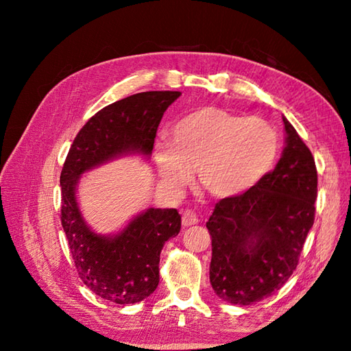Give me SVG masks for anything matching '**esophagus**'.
Listing matches in <instances>:
<instances>
[{
	"instance_id": "34e87169",
	"label": "esophagus",
	"mask_w": 351,
	"mask_h": 351,
	"mask_svg": "<svg viewBox=\"0 0 351 351\" xmlns=\"http://www.w3.org/2000/svg\"><path fill=\"white\" fill-rule=\"evenodd\" d=\"M198 223V217H197V213L195 212H192V210H184L182 212V224L186 226H193V224H197Z\"/></svg>"
}]
</instances>
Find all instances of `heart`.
<instances>
[{
  "instance_id": "heart-1",
  "label": "heart",
  "mask_w": 351,
  "mask_h": 351,
  "mask_svg": "<svg viewBox=\"0 0 351 351\" xmlns=\"http://www.w3.org/2000/svg\"><path fill=\"white\" fill-rule=\"evenodd\" d=\"M276 154L277 134L265 119L203 106L171 127L169 142L154 147V162L170 190L186 186L195 169L201 189L217 198H232L268 173Z\"/></svg>"
}]
</instances>
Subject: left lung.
Returning <instances> with one entry per match:
<instances>
[{"instance_id": "obj_1", "label": "left lung", "mask_w": 351, "mask_h": 351, "mask_svg": "<svg viewBox=\"0 0 351 351\" xmlns=\"http://www.w3.org/2000/svg\"><path fill=\"white\" fill-rule=\"evenodd\" d=\"M287 145L276 169L247 192L223 198L206 223L210 285L228 304L251 305L293 276L314 223L317 170L310 148L283 117Z\"/></svg>"}]
</instances>
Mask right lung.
<instances>
[{
	"instance_id": "add662e5",
	"label": "right lung",
	"mask_w": 351,
	"mask_h": 351,
	"mask_svg": "<svg viewBox=\"0 0 351 351\" xmlns=\"http://www.w3.org/2000/svg\"><path fill=\"white\" fill-rule=\"evenodd\" d=\"M180 91L133 94L97 111L69 148L60 175L62 226L82 282L94 294L119 305L136 304L159 283V255L181 229L176 209L139 213L116 235L93 232L75 198L80 176L122 154L150 156L159 122Z\"/></svg>"
}]
</instances>
